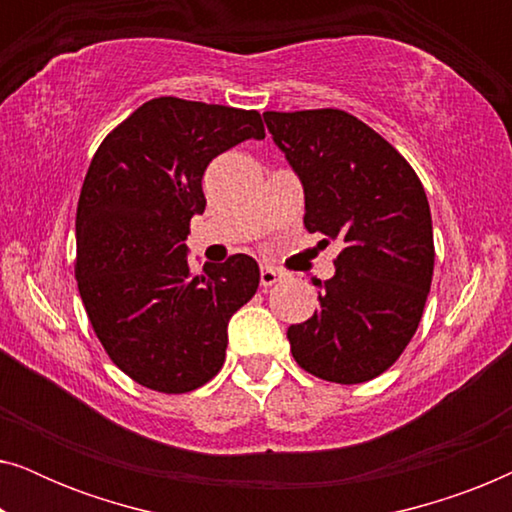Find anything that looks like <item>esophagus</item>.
Listing matches in <instances>:
<instances>
[{
    "instance_id": "esophagus-1",
    "label": "esophagus",
    "mask_w": 512,
    "mask_h": 512,
    "mask_svg": "<svg viewBox=\"0 0 512 512\" xmlns=\"http://www.w3.org/2000/svg\"><path fill=\"white\" fill-rule=\"evenodd\" d=\"M279 282V272L275 268H270V265H263L261 268V286L263 289H268V286L277 284Z\"/></svg>"
}]
</instances>
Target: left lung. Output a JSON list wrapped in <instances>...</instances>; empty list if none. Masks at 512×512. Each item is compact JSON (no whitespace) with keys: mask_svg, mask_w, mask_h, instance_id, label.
<instances>
[{"mask_svg":"<svg viewBox=\"0 0 512 512\" xmlns=\"http://www.w3.org/2000/svg\"><path fill=\"white\" fill-rule=\"evenodd\" d=\"M303 184L305 228L340 240L319 310L286 331L300 368L338 384L382 375L415 335L433 277L422 181L387 139L340 109L265 111Z\"/></svg>","mask_w":512,"mask_h":512,"instance_id":"left-lung-1","label":"left lung"}]
</instances>
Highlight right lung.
Masks as SVG:
<instances>
[{
	"label": "right lung",
	"mask_w": 512,
	"mask_h": 512,
	"mask_svg": "<svg viewBox=\"0 0 512 512\" xmlns=\"http://www.w3.org/2000/svg\"><path fill=\"white\" fill-rule=\"evenodd\" d=\"M258 111L156 97L109 132L76 209V282L109 359L132 380L186 394L226 361L228 321L258 289L247 254L188 265L205 212L202 174L219 153L263 139Z\"/></svg>",
	"instance_id": "obj_1"
}]
</instances>
